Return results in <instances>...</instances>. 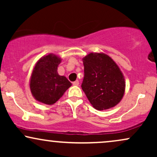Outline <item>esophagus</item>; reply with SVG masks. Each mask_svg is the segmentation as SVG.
Here are the masks:
<instances>
[{
    "label": "esophagus",
    "instance_id": "34e87169",
    "mask_svg": "<svg viewBox=\"0 0 157 157\" xmlns=\"http://www.w3.org/2000/svg\"><path fill=\"white\" fill-rule=\"evenodd\" d=\"M72 84H73V86H79V81H78V80L75 81V82H72Z\"/></svg>",
    "mask_w": 157,
    "mask_h": 157
}]
</instances>
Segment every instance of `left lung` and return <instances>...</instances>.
Returning <instances> with one entry per match:
<instances>
[{"mask_svg": "<svg viewBox=\"0 0 157 157\" xmlns=\"http://www.w3.org/2000/svg\"><path fill=\"white\" fill-rule=\"evenodd\" d=\"M84 77L81 85L94 109H111L120 102L125 92V79L109 56L90 53L82 59Z\"/></svg>", "mask_w": 157, "mask_h": 157, "instance_id": "8db88e82", "label": "left lung"}]
</instances>
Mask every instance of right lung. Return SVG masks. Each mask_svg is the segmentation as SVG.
Returning <instances> with one entry per match:
<instances>
[{
  "mask_svg": "<svg viewBox=\"0 0 157 157\" xmlns=\"http://www.w3.org/2000/svg\"><path fill=\"white\" fill-rule=\"evenodd\" d=\"M61 60L54 55L41 57L32 71L30 89L37 101L52 105L55 103L71 83L66 77L57 73V66Z\"/></svg>",
  "mask_w": 157,
  "mask_h": 157,
  "instance_id": "right-lung-1",
  "label": "right lung"
}]
</instances>
